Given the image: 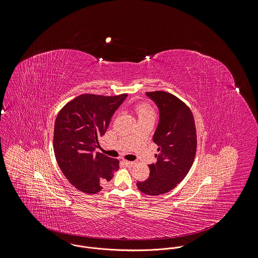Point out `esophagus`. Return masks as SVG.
Masks as SVG:
<instances>
[{"label":"esophagus","instance_id":"1","mask_svg":"<svg viewBox=\"0 0 258 258\" xmlns=\"http://www.w3.org/2000/svg\"><path fill=\"white\" fill-rule=\"evenodd\" d=\"M124 164L128 167H132L134 165V162L133 161H128V160H124Z\"/></svg>","mask_w":258,"mask_h":258}]
</instances>
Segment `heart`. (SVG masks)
Instances as JSON below:
<instances>
[{
  "mask_svg": "<svg viewBox=\"0 0 258 258\" xmlns=\"http://www.w3.org/2000/svg\"><path fill=\"white\" fill-rule=\"evenodd\" d=\"M136 112L139 116V118L147 117V116H154V110L152 107L146 103H140L136 106Z\"/></svg>",
  "mask_w": 258,
  "mask_h": 258,
  "instance_id": "1",
  "label": "heart"
}]
</instances>
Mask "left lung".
<instances>
[{
    "label": "left lung",
    "instance_id": "1",
    "mask_svg": "<svg viewBox=\"0 0 258 258\" xmlns=\"http://www.w3.org/2000/svg\"><path fill=\"white\" fill-rule=\"evenodd\" d=\"M159 110V122L153 135L158 146L157 161L149 164V178L137 181L140 191L158 196L174 188L189 171L197 151V132L190 109L175 96L149 92Z\"/></svg>",
    "mask_w": 258,
    "mask_h": 258
}]
</instances>
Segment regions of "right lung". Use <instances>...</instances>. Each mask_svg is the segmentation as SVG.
<instances>
[{
	"mask_svg": "<svg viewBox=\"0 0 258 258\" xmlns=\"http://www.w3.org/2000/svg\"><path fill=\"white\" fill-rule=\"evenodd\" d=\"M126 97L127 94L81 95L69 102L56 117L53 149L57 164L68 180L83 192L97 194L119 169L118 159L96 152V148Z\"/></svg>",
	"mask_w": 258,
	"mask_h": 258,
	"instance_id": "add662e5",
	"label": "right lung"
}]
</instances>
